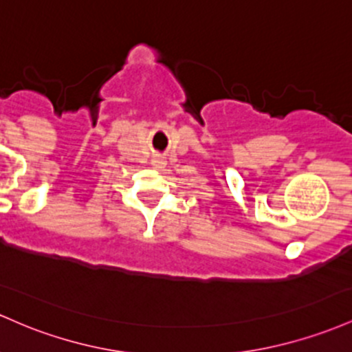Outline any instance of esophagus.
<instances>
[{"instance_id": "esophagus-1", "label": "esophagus", "mask_w": 352, "mask_h": 352, "mask_svg": "<svg viewBox=\"0 0 352 352\" xmlns=\"http://www.w3.org/2000/svg\"><path fill=\"white\" fill-rule=\"evenodd\" d=\"M153 165H155L157 168H164L165 167V160H162V158H155V160H153Z\"/></svg>"}]
</instances>
